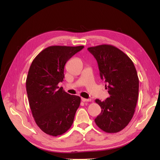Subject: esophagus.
Segmentation results:
<instances>
[{"label":"esophagus","mask_w":160,"mask_h":160,"mask_svg":"<svg viewBox=\"0 0 160 160\" xmlns=\"http://www.w3.org/2000/svg\"><path fill=\"white\" fill-rule=\"evenodd\" d=\"M81 101L83 102H88V101H91V99H85V98H81Z\"/></svg>","instance_id":"34e87169"}]
</instances>
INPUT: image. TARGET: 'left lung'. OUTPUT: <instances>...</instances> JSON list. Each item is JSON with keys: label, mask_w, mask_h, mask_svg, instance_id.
Listing matches in <instances>:
<instances>
[{"label": "left lung", "mask_w": 160, "mask_h": 160, "mask_svg": "<svg viewBox=\"0 0 160 160\" xmlns=\"http://www.w3.org/2000/svg\"><path fill=\"white\" fill-rule=\"evenodd\" d=\"M98 61L101 79L110 97L95 99L101 113L95 119L96 125L107 133H117L132 120L139 93V79L133 62L125 53L111 45L88 48Z\"/></svg>", "instance_id": "obj_1"}]
</instances>
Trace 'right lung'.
Returning a JSON list of instances; mask_svg holds the SVG:
<instances>
[{
	"mask_svg": "<svg viewBox=\"0 0 160 160\" xmlns=\"http://www.w3.org/2000/svg\"><path fill=\"white\" fill-rule=\"evenodd\" d=\"M84 46H51L34 59L26 81L32 115L45 133L57 136L73 123L81 98L69 95L58 84L63 81L66 62Z\"/></svg>",
	"mask_w": 160,
	"mask_h": 160,
	"instance_id": "right-lung-1",
	"label": "right lung"
}]
</instances>
